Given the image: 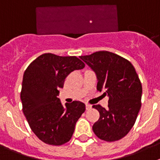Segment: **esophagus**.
Masks as SVG:
<instances>
[{
	"label": "esophagus",
	"instance_id": "esophagus-1",
	"mask_svg": "<svg viewBox=\"0 0 160 160\" xmlns=\"http://www.w3.org/2000/svg\"><path fill=\"white\" fill-rule=\"evenodd\" d=\"M91 108H92V106L90 105V104H88V103L86 104V109H87V111H88V110H90Z\"/></svg>",
	"mask_w": 160,
	"mask_h": 160
}]
</instances>
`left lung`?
I'll list each match as a JSON object with an SVG mask.
<instances>
[{"instance_id": "1", "label": "left lung", "mask_w": 160, "mask_h": 160, "mask_svg": "<svg viewBox=\"0 0 160 160\" xmlns=\"http://www.w3.org/2000/svg\"><path fill=\"white\" fill-rule=\"evenodd\" d=\"M80 58L96 73L97 90L109 97L108 110L93 106L100 114L93 131L102 140H119L131 131L141 107L142 85L135 67L124 58L108 51Z\"/></svg>"}]
</instances>
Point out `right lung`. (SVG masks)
I'll return each instance as SVG.
<instances>
[{"label":"right lung","instance_id":"obj_1","mask_svg":"<svg viewBox=\"0 0 160 160\" xmlns=\"http://www.w3.org/2000/svg\"><path fill=\"white\" fill-rule=\"evenodd\" d=\"M84 67L75 56L48 53L37 58L25 70L21 91L22 111L32 132L45 143L60 146L69 142L76 122L86 111L82 102L63 107L58 98L66 78Z\"/></svg>","mask_w":160,"mask_h":160}]
</instances>
